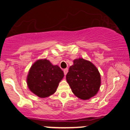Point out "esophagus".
<instances>
[{
	"label": "esophagus",
	"mask_w": 130,
	"mask_h": 130,
	"mask_svg": "<svg viewBox=\"0 0 130 130\" xmlns=\"http://www.w3.org/2000/svg\"><path fill=\"white\" fill-rule=\"evenodd\" d=\"M68 68H66V69H65V70H63V73H64V74H65V75H66L67 73H68Z\"/></svg>",
	"instance_id": "34e87169"
}]
</instances>
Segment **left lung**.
I'll list each match as a JSON object with an SVG mask.
<instances>
[{
    "label": "left lung",
    "instance_id": "left-lung-1",
    "mask_svg": "<svg viewBox=\"0 0 130 130\" xmlns=\"http://www.w3.org/2000/svg\"><path fill=\"white\" fill-rule=\"evenodd\" d=\"M66 79L77 97L87 100L96 95L101 86V75L91 62L75 59L69 68Z\"/></svg>",
    "mask_w": 130,
    "mask_h": 130
}]
</instances>
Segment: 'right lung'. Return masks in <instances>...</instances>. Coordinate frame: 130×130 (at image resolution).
Instances as JSON below:
<instances>
[{
  "label": "right lung",
  "mask_w": 130,
  "mask_h": 130,
  "mask_svg": "<svg viewBox=\"0 0 130 130\" xmlns=\"http://www.w3.org/2000/svg\"><path fill=\"white\" fill-rule=\"evenodd\" d=\"M63 71L46 59L37 60L31 66L27 76V85L33 93L46 98L56 91L63 78Z\"/></svg>",
  "instance_id": "right-lung-1"
}]
</instances>
